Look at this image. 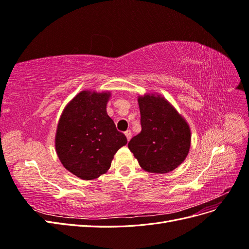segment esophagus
I'll use <instances>...</instances> for the list:
<instances>
[{"instance_id": "1", "label": "esophagus", "mask_w": 249, "mask_h": 249, "mask_svg": "<svg viewBox=\"0 0 249 249\" xmlns=\"http://www.w3.org/2000/svg\"><path fill=\"white\" fill-rule=\"evenodd\" d=\"M124 135H125V137H126L127 141H130V139L132 138V132H131V130L125 131V132H124Z\"/></svg>"}]
</instances>
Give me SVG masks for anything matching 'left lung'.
I'll list each match as a JSON object with an SVG mask.
<instances>
[{
  "label": "left lung",
  "mask_w": 249,
  "mask_h": 249,
  "mask_svg": "<svg viewBox=\"0 0 249 249\" xmlns=\"http://www.w3.org/2000/svg\"><path fill=\"white\" fill-rule=\"evenodd\" d=\"M141 132L127 146L140 166L149 172L166 173L176 169L189 153V125L159 95L146 94L138 99Z\"/></svg>",
  "instance_id": "left-lung-1"
}]
</instances>
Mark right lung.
I'll return each instance as SVG.
<instances>
[{"label":"right lung","instance_id":"obj_1","mask_svg":"<svg viewBox=\"0 0 249 249\" xmlns=\"http://www.w3.org/2000/svg\"><path fill=\"white\" fill-rule=\"evenodd\" d=\"M109 92L82 91L64 109L56 133V152L63 166L82 179L106 172L126 137L106 111Z\"/></svg>","mask_w":249,"mask_h":249}]
</instances>
